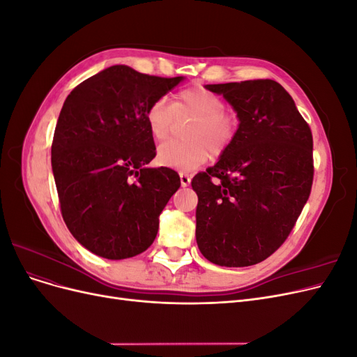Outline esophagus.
<instances>
[{
	"instance_id": "obj_1",
	"label": "esophagus",
	"mask_w": 357,
	"mask_h": 357,
	"mask_svg": "<svg viewBox=\"0 0 357 357\" xmlns=\"http://www.w3.org/2000/svg\"><path fill=\"white\" fill-rule=\"evenodd\" d=\"M190 180H192V177H190V174H188V172H180V183H181L183 188L189 186Z\"/></svg>"
}]
</instances>
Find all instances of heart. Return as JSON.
Returning <instances> with one entry per match:
<instances>
[{
    "instance_id": "1",
    "label": "heart",
    "mask_w": 357,
    "mask_h": 357,
    "mask_svg": "<svg viewBox=\"0 0 357 357\" xmlns=\"http://www.w3.org/2000/svg\"><path fill=\"white\" fill-rule=\"evenodd\" d=\"M193 119L186 131L189 142H167L160 144L156 159L162 167L180 171H193L202 167L213 156H222L240 131V117L226 110L220 95L201 86L183 89L167 98H158L149 105L146 122L150 135L156 142H164L177 121Z\"/></svg>"
}]
</instances>
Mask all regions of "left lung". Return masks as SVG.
Wrapping results in <instances>:
<instances>
[{
    "mask_svg": "<svg viewBox=\"0 0 357 357\" xmlns=\"http://www.w3.org/2000/svg\"><path fill=\"white\" fill-rule=\"evenodd\" d=\"M205 88L234 107L240 131L218 164L192 180L197 243L215 265H255L286 241L308 201L314 177L311 129L275 80Z\"/></svg>",
    "mask_w": 357,
    "mask_h": 357,
    "instance_id": "obj_1",
    "label": "left lung"
}]
</instances>
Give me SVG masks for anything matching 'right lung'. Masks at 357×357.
I'll return each instance as SVG.
<instances>
[{
  "instance_id": "1",
  "label": "right lung",
  "mask_w": 357,
  "mask_h": 357,
  "mask_svg": "<svg viewBox=\"0 0 357 357\" xmlns=\"http://www.w3.org/2000/svg\"><path fill=\"white\" fill-rule=\"evenodd\" d=\"M181 80L113 66L75 86L63 102L52 169L63 222L89 252L117 261L155 241L180 177L147 167L156 147L146 112Z\"/></svg>"
}]
</instances>
